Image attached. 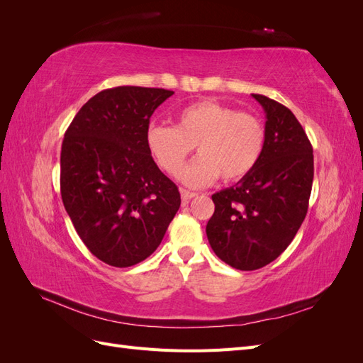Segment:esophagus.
<instances>
[{"instance_id": "1", "label": "esophagus", "mask_w": 363, "mask_h": 363, "mask_svg": "<svg viewBox=\"0 0 363 363\" xmlns=\"http://www.w3.org/2000/svg\"><path fill=\"white\" fill-rule=\"evenodd\" d=\"M180 194H182V200H183L184 203L189 201L191 199H194V196L199 195L196 192H192V191H188V189H180Z\"/></svg>"}]
</instances>
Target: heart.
Instances as JSON below:
<instances>
[{"label": "heart", "instance_id": "1", "mask_svg": "<svg viewBox=\"0 0 363 363\" xmlns=\"http://www.w3.org/2000/svg\"><path fill=\"white\" fill-rule=\"evenodd\" d=\"M267 131L252 113L218 101H196L175 113L174 125L152 124L147 131L151 156L169 175H177L194 147L196 157L180 179L189 186L247 177L265 150Z\"/></svg>", "mask_w": 363, "mask_h": 363}]
</instances>
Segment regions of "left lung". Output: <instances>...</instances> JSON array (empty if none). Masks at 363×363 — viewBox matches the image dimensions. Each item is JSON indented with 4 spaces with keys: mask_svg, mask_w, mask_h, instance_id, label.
Instances as JSON below:
<instances>
[{
    "mask_svg": "<svg viewBox=\"0 0 363 363\" xmlns=\"http://www.w3.org/2000/svg\"><path fill=\"white\" fill-rule=\"evenodd\" d=\"M267 113L265 150L247 177L212 195L208 244L227 265L255 271L276 260L301 227L313 182V150L288 107L252 94Z\"/></svg>",
    "mask_w": 363,
    "mask_h": 363,
    "instance_id": "8db88e82",
    "label": "left lung"
}]
</instances>
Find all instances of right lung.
Instances as JSON below:
<instances>
[{
    "instance_id": "add662e5",
    "label": "right lung",
    "mask_w": 363,
    "mask_h": 363,
    "mask_svg": "<svg viewBox=\"0 0 363 363\" xmlns=\"http://www.w3.org/2000/svg\"><path fill=\"white\" fill-rule=\"evenodd\" d=\"M174 92L118 86L75 115L60 152V194L75 232L116 268L156 251L180 207V192L152 160L150 118Z\"/></svg>"
}]
</instances>
